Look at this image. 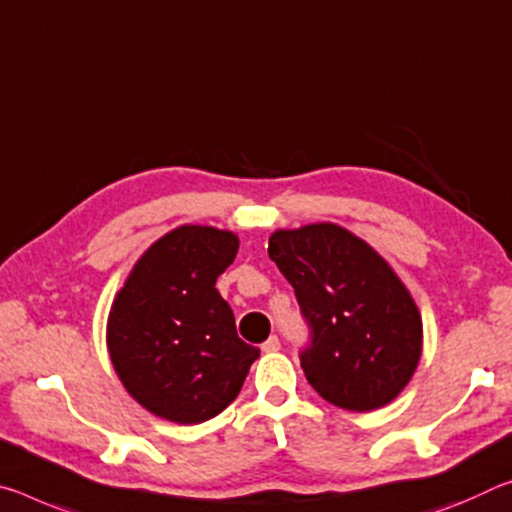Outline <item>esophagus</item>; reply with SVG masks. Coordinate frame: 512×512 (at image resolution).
<instances>
[{
	"label": "esophagus",
	"instance_id": "34e87169",
	"mask_svg": "<svg viewBox=\"0 0 512 512\" xmlns=\"http://www.w3.org/2000/svg\"><path fill=\"white\" fill-rule=\"evenodd\" d=\"M262 351H264V353H275V351H280V339L275 337V335H271V337L266 339V342L262 344Z\"/></svg>",
	"mask_w": 512,
	"mask_h": 512
}]
</instances>
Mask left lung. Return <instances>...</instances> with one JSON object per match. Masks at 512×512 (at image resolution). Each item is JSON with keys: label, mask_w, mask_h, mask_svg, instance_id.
Wrapping results in <instances>:
<instances>
[{"label": "left lung", "mask_w": 512, "mask_h": 512, "mask_svg": "<svg viewBox=\"0 0 512 512\" xmlns=\"http://www.w3.org/2000/svg\"><path fill=\"white\" fill-rule=\"evenodd\" d=\"M269 257L310 328L300 367L316 392L353 412L394 401L417 369L424 328L392 266L335 223L273 232Z\"/></svg>", "instance_id": "left-lung-1"}]
</instances>
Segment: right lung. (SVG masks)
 <instances>
[{"mask_svg":"<svg viewBox=\"0 0 512 512\" xmlns=\"http://www.w3.org/2000/svg\"><path fill=\"white\" fill-rule=\"evenodd\" d=\"M237 234L182 225L154 241L113 300L107 346L120 383L145 410L175 424L216 417L241 392L259 348L239 339L216 278Z\"/></svg>","mask_w":512,"mask_h":512,"instance_id":"right-lung-1","label":"right lung"}]
</instances>
